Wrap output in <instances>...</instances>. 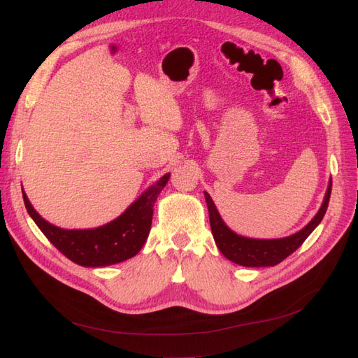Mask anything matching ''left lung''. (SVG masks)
<instances>
[{"label":"left lung","mask_w":358,"mask_h":358,"mask_svg":"<svg viewBox=\"0 0 358 358\" xmlns=\"http://www.w3.org/2000/svg\"><path fill=\"white\" fill-rule=\"evenodd\" d=\"M330 194L331 180H329V187L321 208L310 220V222L303 227L300 231L287 237H280V239H252V237H245L234 233L221 218L218 209H216V206L208 192H204V199L206 203H208L213 239L221 254L225 258H229L230 262L243 267H268L279 264L282 259L291 255L308 239V236L317 229L318 224L322 221L324 215H326Z\"/></svg>","instance_id":"8db88e82"}]
</instances>
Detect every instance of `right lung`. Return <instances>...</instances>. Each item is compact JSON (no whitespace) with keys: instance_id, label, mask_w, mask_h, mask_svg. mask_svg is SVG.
<instances>
[{"instance_id":"add662e5","label":"right lung","mask_w":358,"mask_h":358,"mask_svg":"<svg viewBox=\"0 0 358 358\" xmlns=\"http://www.w3.org/2000/svg\"><path fill=\"white\" fill-rule=\"evenodd\" d=\"M169 179L170 173H166L116 220L85 230H66L48 222L32 208L24 189L22 196L29 216L59 252L83 267H106L133 258L143 248L152 224L154 204Z\"/></svg>"}]
</instances>
